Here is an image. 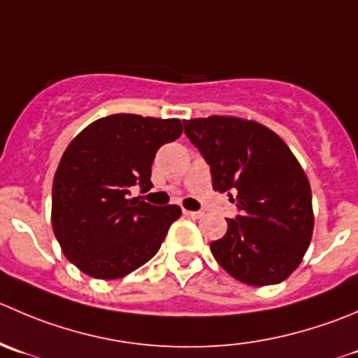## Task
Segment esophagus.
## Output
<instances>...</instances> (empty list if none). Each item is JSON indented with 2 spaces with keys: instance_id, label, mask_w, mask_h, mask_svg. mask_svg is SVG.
<instances>
[{
  "instance_id": "obj_1",
  "label": "esophagus",
  "mask_w": 358,
  "mask_h": 358,
  "mask_svg": "<svg viewBox=\"0 0 358 358\" xmlns=\"http://www.w3.org/2000/svg\"><path fill=\"white\" fill-rule=\"evenodd\" d=\"M183 215L190 218H201L203 217V211H190V210H183Z\"/></svg>"
}]
</instances>
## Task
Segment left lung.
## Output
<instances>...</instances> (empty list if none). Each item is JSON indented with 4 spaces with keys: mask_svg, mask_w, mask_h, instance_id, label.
<instances>
[{
    "mask_svg": "<svg viewBox=\"0 0 358 358\" xmlns=\"http://www.w3.org/2000/svg\"><path fill=\"white\" fill-rule=\"evenodd\" d=\"M185 134L239 215L227 220L211 253L238 282L276 285L303 260L313 234L311 189L285 141L262 124L211 115L183 120Z\"/></svg>",
    "mask_w": 358,
    "mask_h": 358,
    "instance_id": "1",
    "label": "left lung"
}]
</instances>
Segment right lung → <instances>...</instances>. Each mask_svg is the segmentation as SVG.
<instances>
[{
  "label": "right lung",
  "instance_id": "1",
  "mask_svg": "<svg viewBox=\"0 0 358 358\" xmlns=\"http://www.w3.org/2000/svg\"><path fill=\"white\" fill-rule=\"evenodd\" d=\"M178 119L117 113L89 124L68 145L52 185V227L62 253L80 271L115 280L161 248L182 210L131 197L152 189V162L180 138Z\"/></svg>",
  "mask_w": 358,
  "mask_h": 358
}]
</instances>
